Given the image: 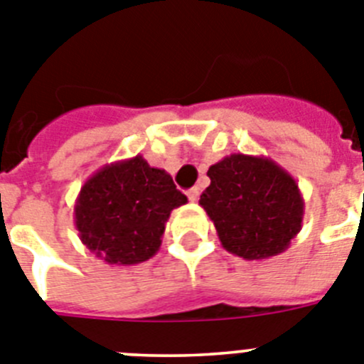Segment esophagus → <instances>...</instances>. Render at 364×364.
Masks as SVG:
<instances>
[{"instance_id": "obj_1", "label": "esophagus", "mask_w": 364, "mask_h": 364, "mask_svg": "<svg viewBox=\"0 0 364 364\" xmlns=\"http://www.w3.org/2000/svg\"><path fill=\"white\" fill-rule=\"evenodd\" d=\"M186 196H188L190 201H198V199H199V188H198V186H194V188H190L188 192H186Z\"/></svg>"}]
</instances>
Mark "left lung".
Segmentation results:
<instances>
[{
  "label": "left lung",
  "instance_id": "left-lung-1",
  "mask_svg": "<svg viewBox=\"0 0 364 364\" xmlns=\"http://www.w3.org/2000/svg\"><path fill=\"white\" fill-rule=\"evenodd\" d=\"M210 185L199 205L214 223L223 248L243 259L279 255L299 234L304 201L299 185L264 156L230 154L206 172Z\"/></svg>",
  "mask_w": 364,
  "mask_h": 364
}]
</instances>
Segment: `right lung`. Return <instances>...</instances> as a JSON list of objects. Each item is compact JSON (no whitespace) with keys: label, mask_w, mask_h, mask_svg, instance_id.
I'll return each mask as SVG.
<instances>
[{"label":"right lung","mask_w":364,"mask_h":364,"mask_svg":"<svg viewBox=\"0 0 364 364\" xmlns=\"http://www.w3.org/2000/svg\"><path fill=\"white\" fill-rule=\"evenodd\" d=\"M188 201L168 172L134 156L101 166L81 186L74 223L81 243L105 263H143L161 247L170 212Z\"/></svg>","instance_id":"obj_1"}]
</instances>
